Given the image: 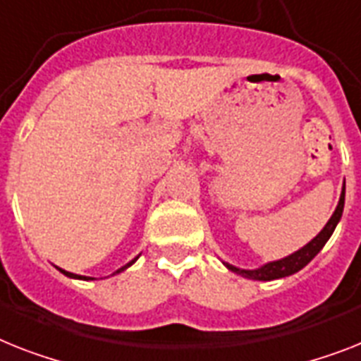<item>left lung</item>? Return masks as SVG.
<instances>
[{
  "label": "left lung",
  "mask_w": 361,
  "mask_h": 361,
  "mask_svg": "<svg viewBox=\"0 0 361 361\" xmlns=\"http://www.w3.org/2000/svg\"><path fill=\"white\" fill-rule=\"evenodd\" d=\"M343 204L345 186L343 192H341V197H339L338 207H336V212L332 214V217H330L329 223L324 225L323 231H321L314 240L310 241L308 245H305L302 249L293 252V255L286 256L282 260L269 262V264H266V266L260 267V269H240V267H234L231 266V264H225V266L231 271H234L236 275H241L243 279H252V281H275V279H284V276L293 275V273L302 269L308 262H312V258L323 249L324 243H326L329 238L332 236V232H334L336 225H338V221L341 219V214H343Z\"/></svg>",
  "instance_id": "8db88e82"
}]
</instances>
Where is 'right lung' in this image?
Listing matches in <instances>:
<instances>
[{"label":"right lung","instance_id":"obj_1","mask_svg":"<svg viewBox=\"0 0 361 361\" xmlns=\"http://www.w3.org/2000/svg\"><path fill=\"white\" fill-rule=\"evenodd\" d=\"M134 260H136V258H134ZM134 260L130 262V264H127V266H125V267H121V269H118V271H116V273H121V271H123V269H127V267H129V266H133V264H134ZM61 271H62V273H64V275H66V276H71V279H82V281H88V279H90V276H80V275H73V273H68V271H64V269H61Z\"/></svg>","mask_w":361,"mask_h":361}]
</instances>
